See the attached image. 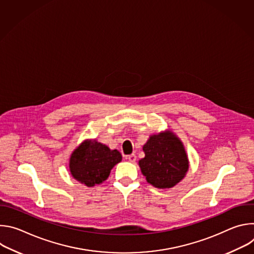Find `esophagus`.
Here are the masks:
<instances>
[{
	"label": "esophagus",
	"mask_w": 254,
	"mask_h": 254,
	"mask_svg": "<svg viewBox=\"0 0 254 254\" xmlns=\"http://www.w3.org/2000/svg\"><path fill=\"white\" fill-rule=\"evenodd\" d=\"M127 159L130 163H134V162L136 161V156H135L134 154H131V155L127 156Z\"/></svg>",
	"instance_id": "34e87169"
}]
</instances>
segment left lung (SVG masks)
<instances>
[{
  "mask_svg": "<svg viewBox=\"0 0 254 254\" xmlns=\"http://www.w3.org/2000/svg\"><path fill=\"white\" fill-rule=\"evenodd\" d=\"M144 158L138 166L147 182L159 189H169L183 180L189 160L183 142L171 130L150 136L143 144Z\"/></svg>",
  "mask_w": 254,
  "mask_h": 254,
  "instance_id": "left-lung-1",
  "label": "left lung"
}]
</instances>
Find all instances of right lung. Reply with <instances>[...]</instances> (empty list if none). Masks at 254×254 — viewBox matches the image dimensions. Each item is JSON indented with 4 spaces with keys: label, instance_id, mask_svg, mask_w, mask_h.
<instances>
[{
    "label": "right lung",
    "instance_id": "obj_1",
    "mask_svg": "<svg viewBox=\"0 0 254 254\" xmlns=\"http://www.w3.org/2000/svg\"><path fill=\"white\" fill-rule=\"evenodd\" d=\"M121 161L122 155L118 150H111L96 139H86L71 154L69 170L78 182L93 187L104 182Z\"/></svg>",
    "mask_w": 254,
    "mask_h": 254
}]
</instances>
